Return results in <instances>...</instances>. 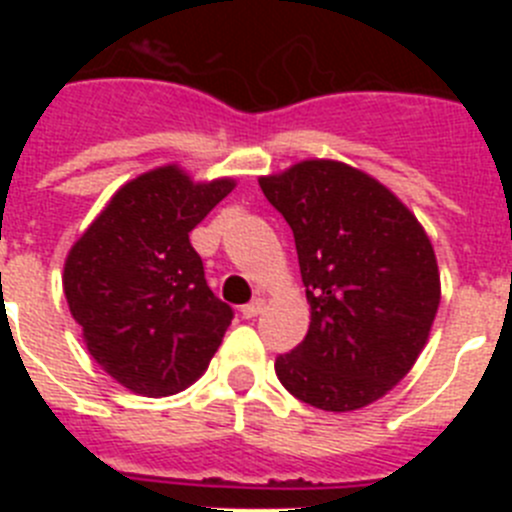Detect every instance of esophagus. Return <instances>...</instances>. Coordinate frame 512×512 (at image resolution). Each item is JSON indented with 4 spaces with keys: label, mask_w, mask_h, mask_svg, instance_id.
Segmentation results:
<instances>
[{
    "label": "esophagus",
    "mask_w": 512,
    "mask_h": 512,
    "mask_svg": "<svg viewBox=\"0 0 512 512\" xmlns=\"http://www.w3.org/2000/svg\"><path fill=\"white\" fill-rule=\"evenodd\" d=\"M261 310H264V300H253V302H248V305L241 307V315L246 320H251V318H256V315H261Z\"/></svg>",
    "instance_id": "34e87169"
}]
</instances>
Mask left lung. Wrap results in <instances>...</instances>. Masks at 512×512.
<instances>
[{
  "label": "left lung",
  "mask_w": 512,
  "mask_h": 512,
  "mask_svg": "<svg viewBox=\"0 0 512 512\" xmlns=\"http://www.w3.org/2000/svg\"><path fill=\"white\" fill-rule=\"evenodd\" d=\"M261 192L295 233L310 328L277 356L287 392L348 413L377 402L413 369L441 302L431 238L374 176L307 158L261 176Z\"/></svg>",
  "instance_id": "8db88e82"
}]
</instances>
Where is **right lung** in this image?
<instances>
[{"label": "right lung", "instance_id": "right-lung-1", "mask_svg": "<svg viewBox=\"0 0 512 512\" xmlns=\"http://www.w3.org/2000/svg\"><path fill=\"white\" fill-rule=\"evenodd\" d=\"M235 189L176 164L122 184L71 246L63 292L92 359L135 395L166 397L205 374L233 320L207 287L189 233Z\"/></svg>", "mask_w": 512, "mask_h": 512}]
</instances>
